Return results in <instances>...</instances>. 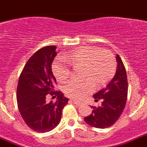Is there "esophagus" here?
I'll use <instances>...</instances> for the list:
<instances>
[{
	"mask_svg": "<svg viewBox=\"0 0 147 147\" xmlns=\"http://www.w3.org/2000/svg\"><path fill=\"white\" fill-rule=\"evenodd\" d=\"M70 102H73V103L76 104V105H77V106H80V105H81V102H78V101H76V100H70Z\"/></svg>",
	"mask_w": 147,
	"mask_h": 147,
	"instance_id": "34e87169",
	"label": "esophagus"
}]
</instances>
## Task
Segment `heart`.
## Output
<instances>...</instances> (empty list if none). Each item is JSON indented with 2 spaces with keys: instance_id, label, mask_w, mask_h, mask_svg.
Returning <instances> with one entry per match:
<instances>
[{
  "instance_id": "b5f03b06",
  "label": "heart",
  "mask_w": 147,
  "mask_h": 147,
  "mask_svg": "<svg viewBox=\"0 0 147 147\" xmlns=\"http://www.w3.org/2000/svg\"><path fill=\"white\" fill-rule=\"evenodd\" d=\"M68 63L74 68H84L82 82H71L65 86V94L73 99H80L100 88L114 77L117 70L115 56L109 51H99L96 47L80 48L72 54L56 60L52 65L56 78L59 82L67 81L71 74Z\"/></svg>"
}]
</instances>
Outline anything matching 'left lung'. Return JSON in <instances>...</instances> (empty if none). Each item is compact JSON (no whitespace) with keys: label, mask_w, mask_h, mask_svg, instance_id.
Returning a JSON list of instances; mask_svg holds the SVG:
<instances>
[{"label":"left lung","mask_w":147,"mask_h":147,"mask_svg":"<svg viewBox=\"0 0 147 147\" xmlns=\"http://www.w3.org/2000/svg\"><path fill=\"white\" fill-rule=\"evenodd\" d=\"M117 67L114 78L102 88L93 95L95 101L102 100L98 107L91 106L92 114L84 120L90 126L99 129L110 127L118 120L126 106L128 94V81L126 68L118 54L116 56Z\"/></svg>","instance_id":"8db88e82"}]
</instances>
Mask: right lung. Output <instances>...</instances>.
I'll list each match as a JSON object with an SVG mask.
<instances>
[{
    "label": "right lung",
    "mask_w": 147,
    "mask_h": 147,
    "mask_svg": "<svg viewBox=\"0 0 147 147\" xmlns=\"http://www.w3.org/2000/svg\"><path fill=\"white\" fill-rule=\"evenodd\" d=\"M56 47L45 46L29 59L19 76L17 88L18 109L27 126L37 132H47L58 126L62 109L68 102L60 91H55L56 78L52 62ZM57 97L55 103L47 101V94Z\"/></svg>",
    "instance_id": "1"
}]
</instances>
